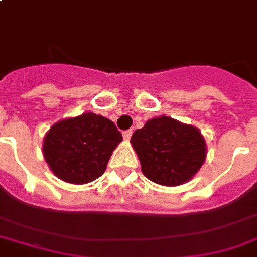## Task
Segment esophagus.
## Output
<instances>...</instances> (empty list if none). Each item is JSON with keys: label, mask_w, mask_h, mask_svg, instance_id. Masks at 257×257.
I'll return each instance as SVG.
<instances>
[{"label": "esophagus", "mask_w": 257, "mask_h": 257, "mask_svg": "<svg viewBox=\"0 0 257 257\" xmlns=\"http://www.w3.org/2000/svg\"><path fill=\"white\" fill-rule=\"evenodd\" d=\"M132 129H129V131H125V132H122V136H124V140H126V142H129L131 140V137H132Z\"/></svg>", "instance_id": "obj_1"}]
</instances>
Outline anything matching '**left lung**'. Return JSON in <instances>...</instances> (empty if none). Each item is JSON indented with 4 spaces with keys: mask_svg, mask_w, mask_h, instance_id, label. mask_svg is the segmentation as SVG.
Masks as SVG:
<instances>
[{
    "mask_svg": "<svg viewBox=\"0 0 257 257\" xmlns=\"http://www.w3.org/2000/svg\"><path fill=\"white\" fill-rule=\"evenodd\" d=\"M133 150L150 181L162 186L183 185L199 171L207 155L198 128L167 115L151 118L131 139Z\"/></svg>",
    "mask_w": 257,
    "mask_h": 257,
    "instance_id": "8db88e82",
    "label": "left lung"
}]
</instances>
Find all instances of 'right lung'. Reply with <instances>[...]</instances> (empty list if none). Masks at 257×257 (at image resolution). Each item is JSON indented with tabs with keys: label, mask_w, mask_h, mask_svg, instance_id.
Returning <instances> with one entry per match:
<instances>
[{
	"label": "right lung",
	"mask_w": 257,
	"mask_h": 257,
	"mask_svg": "<svg viewBox=\"0 0 257 257\" xmlns=\"http://www.w3.org/2000/svg\"><path fill=\"white\" fill-rule=\"evenodd\" d=\"M121 142L113 121L87 111L55 122L44 136L43 155L59 179L85 185L102 175Z\"/></svg>",
	"instance_id": "1"
}]
</instances>
